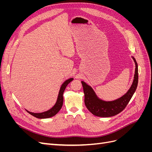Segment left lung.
Listing matches in <instances>:
<instances>
[{
    "mask_svg": "<svg viewBox=\"0 0 152 152\" xmlns=\"http://www.w3.org/2000/svg\"><path fill=\"white\" fill-rule=\"evenodd\" d=\"M136 65L135 74L132 84L127 93L121 98L112 102H104L96 96L91 87L82 81L84 93V103L87 108L94 115L101 117H110L121 113L126 107L136 90L138 83V68L136 59L132 57Z\"/></svg>",
    "mask_w": 152,
    "mask_h": 152,
    "instance_id": "8db88e82",
    "label": "left lung"
}]
</instances>
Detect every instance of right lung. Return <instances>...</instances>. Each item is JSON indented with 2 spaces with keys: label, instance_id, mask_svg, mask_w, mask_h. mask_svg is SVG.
Here are the masks:
<instances>
[{
  "label": "right lung",
  "instance_id": "obj_1",
  "mask_svg": "<svg viewBox=\"0 0 152 152\" xmlns=\"http://www.w3.org/2000/svg\"><path fill=\"white\" fill-rule=\"evenodd\" d=\"M73 78L69 79L66 80L62 84L61 88H60V90H59V92L57 102L52 108H50V110H48V111L42 112V113H32V112L27 111V110H26V112L29 113L30 115H33L35 117L38 118H50V117L54 116L55 115H56L61 108L63 103V93H64V91H65L67 85L70 83L72 80H73Z\"/></svg>",
  "mask_w": 152,
  "mask_h": 152
}]
</instances>
